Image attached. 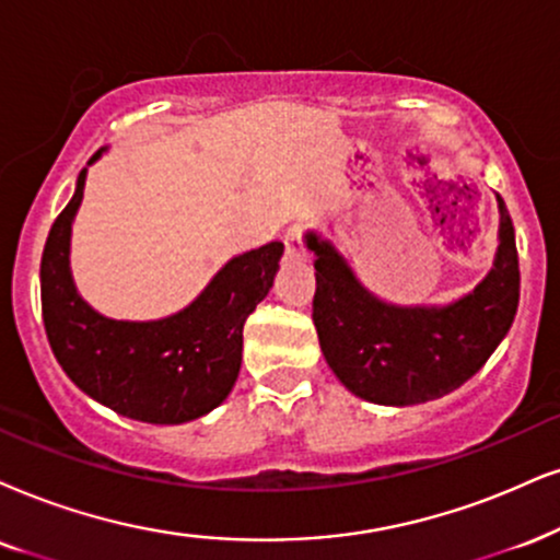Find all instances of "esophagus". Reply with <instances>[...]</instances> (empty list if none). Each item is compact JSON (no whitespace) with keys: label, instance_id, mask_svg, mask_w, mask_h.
<instances>
[{"label":"esophagus","instance_id":"34e87169","mask_svg":"<svg viewBox=\"0 0 560 560\" xmlns=\"http://www.w3.org/2000/svg\"><path fill=\"white\" fill-rule=\"evenodd\" d=\"M302 235H304L302 224H292V228L284 232V250L289 258L304 256V237Z\"/></svg>","mask_w":560,"mask_h":560}]
</instances>
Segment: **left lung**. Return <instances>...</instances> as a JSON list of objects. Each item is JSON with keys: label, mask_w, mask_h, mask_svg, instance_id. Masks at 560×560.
I'll list each match as a JSON object with an SVG mask.
<instances>
[{"label": "left lung", "mask_w": 560, "mask_h": 560, "mask_svg": "<svg viewBox=\"0 0 560 560\" xmlns=\"http://www.w3.org/2000/svg\"><path fill=\"white\" fill-rule=\"evenodd\" d=\"M491 273L447 307H395L359 284L336 247L310 232L313 323L325 362L359 398L416 406L457 390L488 362L520 304V258L504 198Z\"/></svg>", "instance_id": "1"}]
</instances>
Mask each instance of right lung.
Returning <instances> with one entry per match:
<instances>
[{
    "instance_id": "1",
    "label": "right lung",
    "mask_w": 560,
    "mask_h": 560,
    "mask_svg": "<svg viewBox=\"0 0 560 560\" xmlns=\"http://www.w3.org/2000/svg\"><path fill=\"white\" fill-rule=\"evenodd\" d=\"M97 158L101 152L92 160ZM84 173L72 201L51 224L40 258V304L56 362L82 393L126 419L194 421L217 408L235 385L243 325L273 287L284 245L268 243L232 258L178 315L154 323L108 320L77 294L69 273V232Z\"/></svg>"
}]
</instances>
